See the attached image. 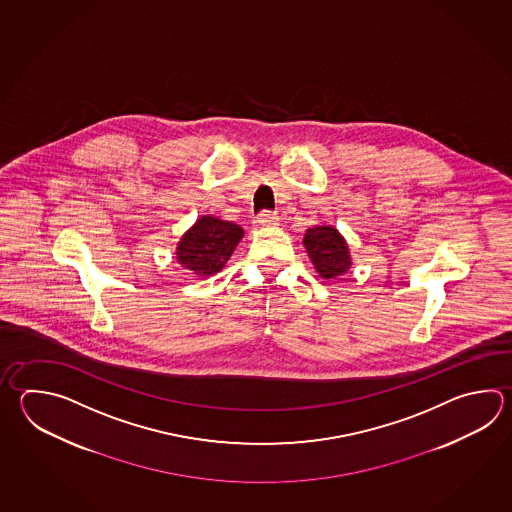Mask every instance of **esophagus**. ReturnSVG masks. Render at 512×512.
Instances as JSON below:
<instances>
[{
    "instance_id": "34e87169",
    "label": "esophagus",
    "mask_w": 512,
    "mask_h": 512,
    "mask_svg": "<svg viewBox=\"0 0 512 512\" xmlns=\"http://www.w3.org/2000/svg\"><path fill=\"white\" fill-rule=\"evenodd\" d=\"M255 224H257L259 228L277 226V224H279V217H277L275 213H270V211H262L261 215H259V217H257V220H255Z\"/></svg>"
}]
</instances>
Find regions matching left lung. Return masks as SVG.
Here are the masks:
<instances>
[{
    "instance_id": "8db88e82",
    "label": "left lung",
    "mask_w": 512,
    "mask_h": 512,
    "mask_svg": "<svg viewBox=\"0 0 512 512\" xmlns=\"http://www.w3.org/2000/svg\"><path fill=\"white\" fill-rule=\"evenodd\" d=\"M303 244L321 279H337L352 268L348 242L334 226H313L306 230Z\"/></svg>"
}]
</instances>
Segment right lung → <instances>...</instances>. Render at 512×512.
<instances>
[{
    "mask_svg": "<svg viewBox=\"0 0 512 512\" xmlns=\"http://www.w3.org/2000/svg\"><path fill=\"white\" fill-rule=\"evenodd\" d=\"M242 237L239 224L202 215L178 240V264L195 277H211L228 264Z\"/></svg>",
    "mask_w": 512,
    "mask_h": 512,
    "instance_id": "add662e5",
    "label": "right lung"
}]
</instances>
